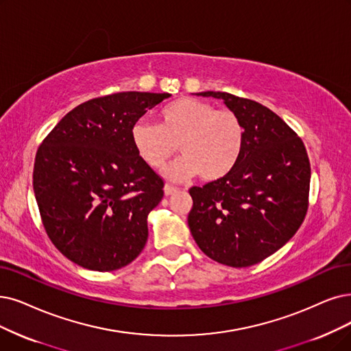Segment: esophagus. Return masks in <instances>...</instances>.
I'll return each mask as SVG.
<instances>
[{"label": "esophagus", "instance_id": "34e87169", "mask_svg": "<svg viewBox=\"0 0 351 351\" xmlns=\"http://www.w3.org/2000/svg\"><path fill=\"white\" fill-rule=\"evenodd\" d=\"M177 191H178V189L174 187V186H171V184H165V187H164L165 195H171V194H174V193H177Z\"/></svg>", "mask_w": 351, "mask_h": 351}]
</instances>
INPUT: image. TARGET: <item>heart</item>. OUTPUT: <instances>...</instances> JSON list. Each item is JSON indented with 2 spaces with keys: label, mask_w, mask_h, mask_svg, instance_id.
<instances>
[{
  "label": "heart",
  "mask_w": 351,
  "mask_h": 351,
  "mask_svg": "<svg viewBox=\"0 0 351 351\" xmlns=\"http://www.w3.org/2000/svg\"><path fill=\"white\" fill-rule=\"evenodd\" d=\"M131 139L138 158L154 170L173 156L177 144L181 156L165 167L168 178L181 181L199 174L204 181H215L228 176L239 161L245 128L229 109L181 97L160 109L158 123L136 121Z\"/></svg>",
  "instance_id": "obj_1"
}]
</instances>
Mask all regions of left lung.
Returning a JSON list of instances; mask_svg holds the SVG:
<instances>
[{"instance_id":"left-lung-1","label":"left lung","mask_w":351,"mask_h":351,"mask_svg":"<svg viewBox=\"0 0 351 351\" xmlns=\"http://www.w3.org/2000/svg\"><path fill=\"white\" fill-rule=\"evenodd\" d=\"M221 99L241 118L245 144L233 170L203 187H191L189 228L213 261L246 268L281 249L308 210L311 167L302 139L266 106L226 92Z\"/></svg>"}]
</instances>
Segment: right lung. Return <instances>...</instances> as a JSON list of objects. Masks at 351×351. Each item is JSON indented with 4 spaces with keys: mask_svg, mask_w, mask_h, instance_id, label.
Wrapping results in <instances>:
<instances>
[{
    "mask_svg": "<svg viewBox=\"0 0 351 351\" xmlns=\"http://www.w3.org/2000/svg\"><path fill=\"white\" fill-rule=\"evenodd\" d=\"M170 93L121 92L66 114L40 144L33 171L38 212L51 243L82 268L131 263L148 239L147 216L162 178L138 158L131 130Z\"/></svg>",
    "mask_w": 351,
    "mask_h": 351,
    "instance_id": "right-lung-1",
    "label": "right lung"
}]
</instances>
